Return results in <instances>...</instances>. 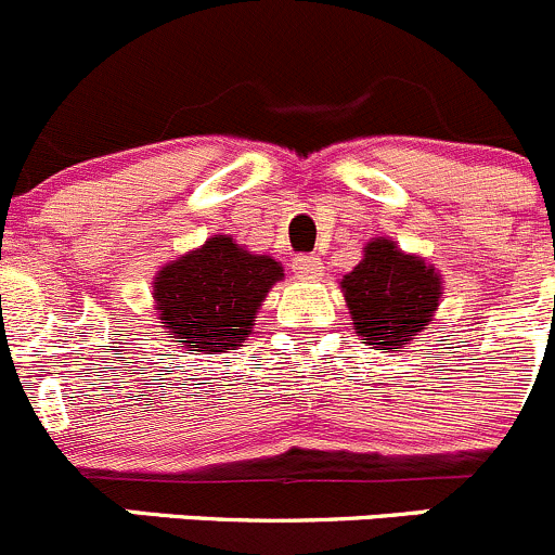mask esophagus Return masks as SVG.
<instances>
[{"label":"esophagus","instance_id":"esophagus-1","mask_svg":"<svg viewBox=\"0 0 555 555\" xmlns=\"http://www.w3.org/2000/svg\"><path fill=\"white\" fill-rule=\"evenodd\" d=\"M293 268H295V273H298V279H304V282H317V279L324 276V262L319 260V257H311V255L295 257Z\"/></svg>","mask_w":555,"mask_h":555}]
</instances>
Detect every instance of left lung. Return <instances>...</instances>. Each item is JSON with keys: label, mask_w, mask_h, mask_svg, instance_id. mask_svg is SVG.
<instances>
[{"label": "left lung", "mask_w": 555, "mask_h": 555, "mask_svg": "<svg viewBox=\"0 0 555 555\" xmlns=\"http://www.w3.org/2000/svg\"><path fill=\"white\" fill-rule=\"evenodd\" d=\"M340 293L362 344L395 354L435 322L443 276L422 255L378 236L362 246V260L340 279Z\"/></svg>", "instance_id": "obj_1"}]
</instances>
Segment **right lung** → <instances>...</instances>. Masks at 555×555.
<instances>
[{
	"label": "right lung",
	"instance_id": "right-lung-1",
	"mask_svg": "<svg viewBox=\"0 0 555 555\" xmlns=\"http://www.w3.org/2000/svg\"><path fill=\"white\" fill-rule=\"evenodd\" d=\"M282 279V262L217 233L158 268L153 304L160 327L188 354H217L249 340L257 311Z\"/></svg>",
	"mask_w": 555,
	"mask_h": 555
}]
</instances>
